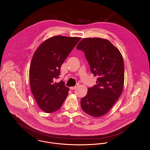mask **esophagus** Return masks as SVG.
<instances>
[{"label": "esophagus", "mask_w": 150, "mask_h": 150, "mask_svg": "<svg viewBox=\"0 0 150 150\" xmlns=\"http://www.w3.org/2000/svg\"><path fill=\"white\" fill-rule=\"evenodd\" d=\"M76 88H77L76 86H71V87H70V89L71 90H74V89H75Z\"/></svg>", "instance_id": "esophagus-1"}]
</instances>
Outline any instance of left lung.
I'll list each match as a JSON object with an SVG mask.
<instances>
[{
	"label": "left lung",
	"instance_id": "obj_1",
	"mask_svg": "<svg viewBox=\"0 0 150 150\" xmlns=\"http://www.w3.org/2000/svg\"><path fill=\"white\" fill-rule=\"evenodd\" d=\"M76 48L83 51L96 85L89 88L81 100L83 110L99 117L106 114L121 96L124 84V64L118 48L107 39L85 38Z\"/></svg>",
	"mask_w": 150,
	"mask_h": 150
}]
</instances>
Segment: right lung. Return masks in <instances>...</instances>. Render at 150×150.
<instances>
[{
	"mask_svg": "<svg viewBox=\"0 0 150 150\" xmlns=\"http://www.w3.org/2000/svg\"><path fill=\"white\" fill-rule=\"evenodd\" d=\"M78 37L55 36L45 40L36 50L30 69L32 94L43 111L51 113L62 106L69 91L61 81L56 83L67 57L80 40Z\"/></svg>",
	"mask_w": 150,
	"mask_h": 150,
	"instance_id": "1",
	"label": "right lung"
}]
</instances>
